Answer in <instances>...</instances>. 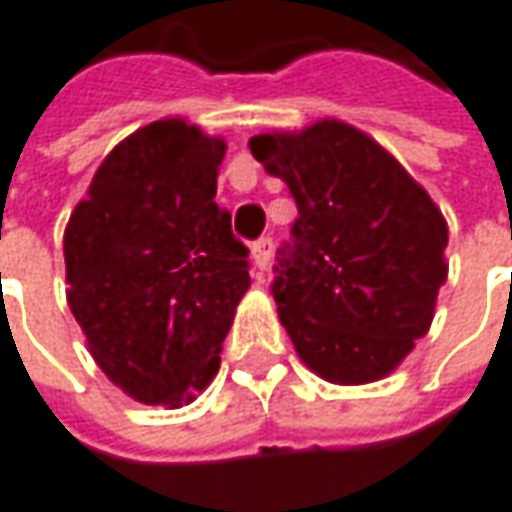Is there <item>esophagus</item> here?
<instances>
[{
    "label": "esophagus",
    "mask_w": 512,
    "mask_h": 512,
    "mask_svg": "<svg viewBox=\"0 0 512 512\" xmlns=\"http://www.w3.org/2000/svg\"><path fill=\"white\" fill-rule=\"evenodd\" d=\"M250 253H253V264H256L259 270H267V267H270V256H273V239H270V236L256 239Z\"/></svg>",
    "instance_id": "34e87169"
}]
</instances>
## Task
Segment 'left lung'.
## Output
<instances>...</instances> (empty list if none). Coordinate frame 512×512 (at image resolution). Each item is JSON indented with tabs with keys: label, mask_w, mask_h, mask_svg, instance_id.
I'll use <instances>...</instances> for the list:
<instances>
[{
	"label": "left lung",
	"mask_w": 512,
	"mask_h": 512,
	"mask_svg": "<svg viewBox=\"0 0 512 512\" xmlns=\"http://www.w3.org/2000/svg\"><path fill=\"white\" fill-rule=\"evenodd\" d=\"M250 152L298 208L270 284L296 352L329 383L389 375L431 327L448 276L440 208L392 154L338 120L256 135Z\"/></svg>",
	"instance_id": "8db88e82"
}]
</instances>
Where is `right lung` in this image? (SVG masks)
Returning <instances> with one entry per match:
<instances>
[{
  "label": "right lung",
  "instance_id": "right-lung-1",
  "mask_svg": "<svg viewBox=\"0 0 512 512\" xmlns=\"http://www.w3.org/2000/svg\"><path fill=\"white\" fill-rule=\"evenodd\" d=\"M219 137L154 120L112 149L64 231L67 301L104 375L146 406L194 400L250 287L219 208Z\"/></svg>",
  "mask_w": 512,
  "mask_h": 512
}]
</instances>
